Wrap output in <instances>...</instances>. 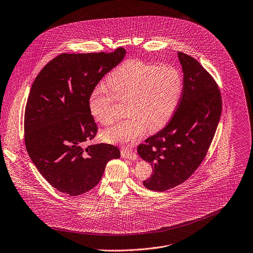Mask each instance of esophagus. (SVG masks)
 <instances>
[{"label":"esophagus","mask_w":253,"mask_h":253,"mask_svg":"<svg viewBox=\"0 0 253 253\" xmlns=\"http://www.w3.org/2000/svg\"><path fill=\"white\" fill-rule=\"evenodd\" d=\"M121 153H122V157H124L126 159H129V160L137 159V155L133 152V150L131 148H123Z\"/></svg>","instance_id":"obj_1"}]
</instances>
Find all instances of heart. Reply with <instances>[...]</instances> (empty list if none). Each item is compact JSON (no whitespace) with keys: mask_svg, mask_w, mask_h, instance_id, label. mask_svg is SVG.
Segmentation results:
<instances>
[{"mask_svg":"<svg viewBox=\"0 0 253 253\" xmlns=\"http://www.w3.org/2000/svg\"><path fill=\"white\" fill-rule=\"evenodd\" d=\"M110 91L98 85L89 99L90 112L98 123L114 122L116 101L126 103L128 117L106 128L102 137L107 142L128 143L140 137L145 129L163 127L174 115L183 91L181 73L171 66H157L130 60L109 77Z\"/></svg>","mask_w":253,"mask_h":253,"instance_id":"obj_1","label":"heart"}]
</instances>
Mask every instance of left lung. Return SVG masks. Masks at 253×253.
I'll return each instance as SVG.
<instances>
[{
  "mask_svg": "<svg viewBox=\"0 0 253 253\" xmlns=\"http://www.w3.org/2000/svg\"><path fill=\"white\" fill-rule=\"evenodd\" d=\"M183 91L169 124L137 147L138 155L153 167L145 188L163 192L185 182L205 158L221 114L218 87L193 57L178 52Z\"/></svg>",
  "mask_w": 253,
  "mask_h": 253,
  "instance_id": "8db88e82",
  "label": "left lung"
}]
</instances>
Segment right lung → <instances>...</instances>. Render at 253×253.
Segmentation results:
<instances>
[{
  "label": "right lung",
  "instance_id": "1",
  "mask_svg": "<svg viewBox=\"0 0 253 253\" xmlns=\"http://www.w3.org/2000/svg\"><path fill=\"white\" fill-rule=\"evenodd\" d=\"M126 56L125 48L106 53H63L37 76L25 111V142L40 173L59 192L78 196L101 180L107 163L121 156L107 143L85 146L97 125L89 108L100 80Z\"/></svg>",
  "mask_w": 253,
  "mask_h": 253
}]
</instances>
